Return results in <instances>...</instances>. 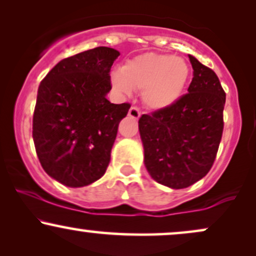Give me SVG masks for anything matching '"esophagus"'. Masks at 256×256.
Returning a JSON list of instances; mask_svg holds the SVG:
<instances>
[{
  "label": "esophagus",
  "instance_id": "obj_1",
  "mask_svg": "<svg viewBox=\"0 0 256 256\" xmlns=\"http://www.w3.org/2000/svg\"><path fill=\"white\" fill-rule=\"evenodd\" d=\"M128 116H130L131 118H134V119H138L140 116V108H138V107H136V106H132L130 110H128Z\"/></svg>",
  "mask_w": 256,
  "mask_h": 256
}]
</instances>
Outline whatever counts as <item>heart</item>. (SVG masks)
Segmentation results:
<instances>
[{
    "instance_id": "obj_1",
    "label": "heart",
    "mask_w": 256,
    "mask_h": 256,
    "mask_svg": "<svg viewBox=\"0 0 256 256\" xmlns=\"http://www.w3.org/2000/svg\"><path fill=\"white\" fill-rule=\"evenodd\" d=\"M188 78L190 66L184 58L161 54H140L110 74L116 92L131 95L134 89H140L144 104L152 110H164L176 102Z\"/></svg>"
}]
</instances>
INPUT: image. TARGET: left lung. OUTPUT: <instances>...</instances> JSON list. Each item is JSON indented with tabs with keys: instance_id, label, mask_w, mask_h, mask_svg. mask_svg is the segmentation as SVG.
Returning <instances> with one entry per match:
<instances>
[{
	"instance_id": "left-lung-1",
	"label": "left lung",
	"mask_w": 256,
	"mask_h": 256,
	"mask_svg": "<svg viewBox=\"0 0 256 256\" xmlns=\"http://www.w3.org/2000/svg\"><path fill=\"white\" fill-rule=\"evenodd\" d=\"M188 58L193 68L188 93L138 122L146 170L174 190L186 188L208 173L224 126L226 93L220 80L196 57Z\"/></svg>"
}]
</instances>
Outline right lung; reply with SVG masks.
I'll return each instance as SVG.
<instances>
[{
    "instance_id": "obj_1",
    "label": "right lung",
    "mask_w": 256,
    "mask_h": 256,
    "mask_svg": "<svg viewBox=\"0 0 256 256\" xmlns=\"http://www.w3.org/2000/svg\"><path fill=\"white\" fill-rule=\"evenodd\" d=\"M98 46L57 63L40 82L33 140L40 164L68 187L95 182L106 172L120 120L130 104H110V68L119 56Z\"/></svg>"
}]
</instances>
